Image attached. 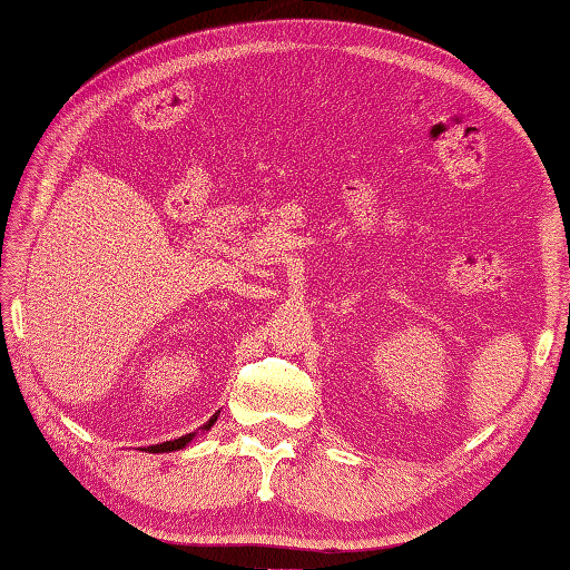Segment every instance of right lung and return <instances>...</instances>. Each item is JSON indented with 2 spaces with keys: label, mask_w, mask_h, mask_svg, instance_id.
<instances>
[{
  "label": "right lung",
  "mask_w": 570,
  "mask_h": 570,
  "mask_svg": "<svg viewBox=\"0 0 570 570\" xmlns=\"http://www.w3.org/2000/svg\"><path fill=\"white\" fill-rule=\"evenodd\" d=\"M215 421H218V413H215L213 415V419L210 421H207L205 423V431L207 429H210L213 426V423ZM193 436H195V433H185V436H179V439H175V441H165V444H155V446H149L147 451H155V454H161V451H177V449H183V446H187L189 444V441H193Z\"/></svg>",
  "instance_id": "right-lung-1"
}]
</instances>
